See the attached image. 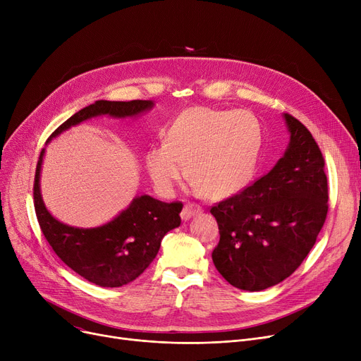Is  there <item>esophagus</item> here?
Segmentation results:
<instances>
[{"label":"esophagus","instance_id":"1","mask_svg":"<svg viewBox=\"0 0 361 361\" xmlns=\"http://www.w3.org/2000/svg\"><path fill=\"white\" fill-rule=\"evenodd\" d=\"M197 214H202V207L199 204H195V203H187L181 211V218L184 221H188L192 216H195Z\"/></svg>","mask_w":361,"mask_h":361}]
</instances>
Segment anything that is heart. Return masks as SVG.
<instances>
[{
    "mask_svg": "<svg viewBox=\"0 0 361 361\" xmlns=\"http://www.w3.org/2000/svg\"><path fill=\"white\" fill-rule=\"evenodd\" d=\"M260 142L262 128L252 112L195 106L180 114L165 143L150 147L145 162L164 195L174 193L187 168L195 192L222 199L252 180Z\"/></svg>",
    "mask_w": 361,
    "mask_h": 361,
    "instance_id": "1",
    "label": "heart"
}]
</instances>
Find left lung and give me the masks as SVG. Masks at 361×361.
Instances as JSON below:
<instances>
[{
  "instance_id": "1",
  "label": "left lung",
  "mask_w": 361,
  "mask_h": 361,
  "mask_svg": "<svg viewBox=\"0 0 361 361\" xmlns=\"http://www.w3.org/2000/svg\"><path fill=\"white\" fill-rule=\"evenodd\" d=\"M290 143L267 176L211 209L219 226L212 252L233 287L262 291L288 278L306 259L328 214L325 161L312 133L283 114Z\"/></svg>"
}]
</instances>
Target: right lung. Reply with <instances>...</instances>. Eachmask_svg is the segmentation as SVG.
Here are the masks:
<instances>
[{
    "label": "right lung",
    "instance_id": "add662e5",
    "mask_svg": "<svg viewBox=\"0 0 361 361\" xmlns=\"http://www.w3.org/2000/svg\"><path fill=\"white\" fill-rule=\"evenodd\" d=\"M152 101H97L64 121L48 142L63 131L86 120L109 116L112 118L137 117L154 108ZM47 142V143H48ZM45 155L42 149L36 165L33 199L41 230L68 268L99 287L116 288L135 281L159 252L164 235L181 224L183 203H165L147 195L136 196L109 222L94 228H79L55 219L41 195V169Z\"/></svg>",
    "mask_w": 361,
    "mask_h": 361
}]
</instances>
